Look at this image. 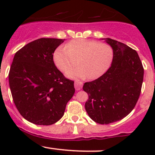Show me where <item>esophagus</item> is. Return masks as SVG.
<instances>
[{"instance_id":"esophagus-1","label":"esophagus","mask_w":155,"mask_h":155,"mask_svg":"<svg viewBox=\"0 0 155 155\" xmlns=\"http://www.w3.org/2000/svg\"><path fill=\"white\" fill-rule=\"evenodd\" d=\"M74 85H75V88H76V90H80L81 89V87H82L83 83L81 82V81H76L75 84H74Z\"/></svg>"}]
</instances>
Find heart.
<instances>
[{
    "mask_svg": "<svg viewBox=\"0 0 155 155\" xmlns=\"http://www.w3.org/2000/svg\"><path fill=\"white\" fill-rule=\"evenodd\" d=\"M113 48L106 42L95 40L76 39L66 46L55 49L53 60L61 71L65 72L76 64L79 66L69 71L67 76L71 78L96 79L107 71L113 58Z\"/></svg>",
    "mask_w": 155,
    "mask_h": 155,
    "instance_id": "b5f03b06",
    "label": "heart"
}]
</instances>
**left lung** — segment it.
I'll return each mask as SVG.
<instances>
[{"label":"left lung","instance_id":"8db88e82","mask_svg":"<svg viewBox=\"0 0 155 155\" xmlns=\"http://www.w3.org/2000/svg\"><path fill=\"white\" fill-rule=\"evenodd\" d=\"M106 40L113 48L111 67L102 76L84 83L89 95L85 109L97 123L108 124L121 120L136 106L141 91L143 67L136 50L122 42Z\"/></svg>","mask_w":155,"mask_h":155}]
</instances>
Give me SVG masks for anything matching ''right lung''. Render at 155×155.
Here are the masks:
<instances>
[{"label":"right lung","instance_id":"1","mask_svg":"<svg viewBox=\"0 0 155 155\" xmlns=\"http://www.w3.org/2000/svg\"><path fill=\"white\" fill-rule=\"evenodd\" d=\"M65 39L42 38L16 52L8 81L19 114L32 123L50 125L62 118L75 92L74 81L55 66L53 54Z\"/></svg>","mask_w":155,"mask_h":155}]
</instances>
